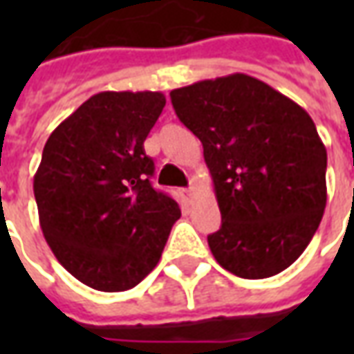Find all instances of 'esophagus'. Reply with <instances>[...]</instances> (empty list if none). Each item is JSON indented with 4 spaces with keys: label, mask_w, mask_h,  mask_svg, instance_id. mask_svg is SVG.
<instances>
[{
    "label": "esophagus",
    "mask_w": 354,
    "mask_h": 354,
    "mask_svg": "<svg viewBox=\"0 0 354 354\" xmlns=\"http://www.w3.org/2000/svg\"><path fill=\"white\" fill-rule=\"evenodd\" d=\"M180 195H182V199H184L185 203H189L193 197V187H184V189L180 192Z\"/></svg>",
    "instance_id": "34e87169"
}]
</instances>
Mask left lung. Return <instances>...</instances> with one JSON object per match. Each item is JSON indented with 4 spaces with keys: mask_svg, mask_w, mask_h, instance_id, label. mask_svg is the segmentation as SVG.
I'll return each mask as SVG.
<instances>
[{
    "mask_svg": "<svg viewBox=\"0 0 354 354\" xmlns=\"http://www.w3.org/2000/svg\"><path fill=\"white\" fill-rule=\"evenodd\" d=\"M201 140L214 182L216 261L241 279L281 273L311 243L326 207V147L309 113L263 81L233 73L170 93Z\"/></svg>",
    "mask_w": 354,
    "mask_h": 354,
    "instance_id": "obj_1",
    "label": "left lung"
}]
</instances>
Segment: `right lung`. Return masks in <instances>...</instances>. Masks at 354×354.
<instances>
[{"label":"right lung","instance_id":"1","mask_svg":"<svg viewBox=\"0 0 354 354\" xmlns=\"http://www.w3.org/2000/svg\"><path fill=\"white\" fill-rule=\"evenodd\" d=\"M165 94L106 91L53 131L34 176L41 231L57 260L100 292L134 288L153 271L180 218L149 178L144 140Z\"/></svg>","mask_w":354,"mask_h":354}]
</instances>
